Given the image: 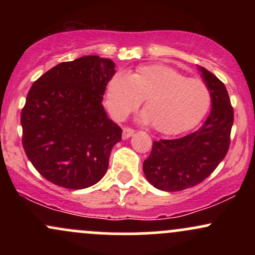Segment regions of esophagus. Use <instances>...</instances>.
<instances>
[{"label":"esophagus","mask_w":255,"mask_h":255,"mask_svg":"<svg viewBox=\"0 0 255 255\" xmlns=\"http://www.w3.org/2000/svg\"><path fill=\"white\" fill-rule=\"evenodd\" d=\"M133 134H134V129H131V128H129V127H126V128H124L122 136H124V139H128V137H130Z\"/></svg>","instance_id":"esophagus-1"}]
</instances>
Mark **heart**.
<instances>
[{
  "label": "heart",
  "mask_w": 255,
  "mask_h": 255,
  "mask_svg": "<svg viewBox=\"0 0 255 255\" xmlns=\"http://www.w3.org/2000/svg\"><path fill=\"white\" fill-rule=\"evenodd\" d=\"M144 99V121L163 134H178L195 127L211 107V92L199 79L162 64H151L129 75L119 72L108 84V110L125 119Z\"/></svg>",
  "instance_id": "heart-1"
}]
</instances>
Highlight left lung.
I'll use <instances>...</instances> for the list:
<instances>
[{
	"instance_id": "obj_1",
	"label": "left lung",
	"mask_w": 255,
	"mask_h": 255,
	"mask_svg": "<svg viewBox=\"0 0 255 255\" xmlns=\"http://www.w3.org/2000/svg\"><path fill=\"white\" fill-rule=\"evenodd\" d=\"M211 92L212 109L198 130L178 139L153 141L142 169L152 186L178 192L203 182L223 160L230 146L234 109L224 84L211 72L199 67Z\"/></svg>"
}]
</instances>
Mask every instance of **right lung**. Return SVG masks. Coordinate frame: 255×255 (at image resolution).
<instances>
[{"mask_svg":"<svg viewBox=\"0 0 255 255\" xmlns=\"http://www.w3.org/2000/svg\"><path fill=\"white\" fill-rule=\"evenodd\" d=\"M115 63L96 55L62 62L34 81L21 111L22 146L44 178L68 189L97 183L122 129L102 101Z\"/></svg>","mask_w":255,"mask_h":255,"instance_id":"obj_1","label":"right lung"}]
</instances>
